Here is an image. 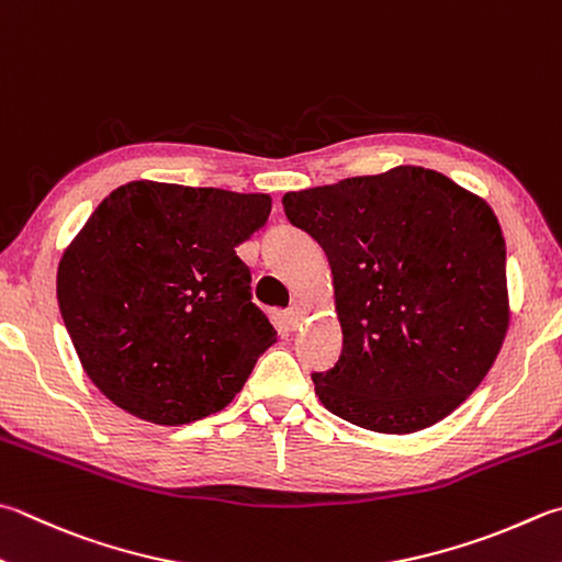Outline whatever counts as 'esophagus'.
Masks as SVG:
<instances>
[{"mask_svg": "<svg viewBox=\"0 0 562 562\" xmlns=\"http://www.w3.org/2000/svg\"><path fill=\"white\" fill-rule=\"evenodd\" d=\"M303 323V311L299 305H293V308L285 311V325L291 327V330H299V325Z\"/></svg>", "mask_w": 562, "mask_h": 562, "instance_id": "obj_1", "label": "esophagus"}]
</instances>
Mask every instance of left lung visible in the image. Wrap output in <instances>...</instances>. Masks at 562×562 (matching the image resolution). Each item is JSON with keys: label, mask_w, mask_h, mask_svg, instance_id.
<instances>
[{"label": "left lung", "mask_w": 562, "mask_h": 562, "mask_svg": "<svg viewBox=\"0 0 562 562\" xmlns=\"http://www.w3.org/2000/svg\"><path fill=\"white\" fill-rule=\"evenodd\" d=\"M291 225L327 254L342 355L315 372L321 404L374 432H416L458 408L509 327L506 245L482 198L398 166L285 193Z\"/></svg>", "instance_id": "obj_1"}]
</instances>
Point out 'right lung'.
I'll return each mask as SVG.
<instances>
[{"label":"right lung","instance_id":"right-lung-1","mask_svg":"<svg viewBox=\"0 0 562 562\" xmlns=\"http://www.w3.org/2000/svg\"><path fill=\"white\" fill-rule=\"evenodd\" d=\"M271 198L134 181L102 200L58 263L72 347L114 406L158 426L225 408L277 330L237 247Z\"/></svg>","mask_w":562,"mask_h":562}]
</instances>
